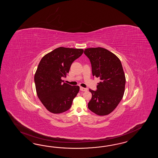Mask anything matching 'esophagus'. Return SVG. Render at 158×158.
Segmentation results:
<instances>
[{"instance_id":"34e87169","label":"esophagus","mask_w":158,"mask_h":158,"mask_svg":"<svg viewBox=\"0 0 158 158\" xmlns=\"http://www.w3.org/2000/svg\"><path fill=\"white\" fill-rule=\"evenodd\" d=\"M87 88H84V87H80V90L81 91H87Z\"/></svg>"}]
</instances>
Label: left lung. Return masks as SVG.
<instances>
[{"instance_id": "obj_1", "label": "left lung", "mask_w": 158, "mask_h": 158, "mask_svg": "<svg viewBox=\"0 0 158 158\" xmlns=\"http://www.w3.org/2000/svg\"><path fill=\"white\" fill-rule=\"evenodd\" d=\"M84 53L91 62L93 76L100 79L96 90H89L92 97L88 108L97 115H108L124 94L126 78L122 64L116 56L104 48H88Z\"/></svg>"}]
</instances>
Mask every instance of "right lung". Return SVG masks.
<instances>
[{"instance_id":"right-lung-1","label":"right lung","mask_w":158,"mask_h":158,"mask_svg":"<svg viewBox=\"0 0 158 158\" xmlns=\"http://www.w3.org/2000/svg\"><path fill=\"white\" fill-rule=\"evenodd\" d=\"M81 48H60L54 49L43 57L39 64L34 77L36 93L46 108L53 114L68 110L79 91L78 86L64 82L70 67L81 56Z\"/></svg>"}]
</instances>
